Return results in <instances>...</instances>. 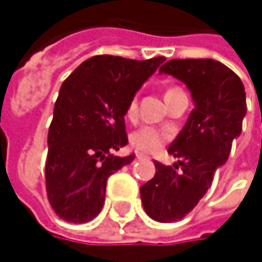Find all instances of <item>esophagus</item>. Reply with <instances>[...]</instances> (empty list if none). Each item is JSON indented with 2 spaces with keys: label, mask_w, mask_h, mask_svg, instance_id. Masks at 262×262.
I'll return each instance as SVG.
<instances>
[{
  "label": "esophagus",
  "mask_w": 262,
  "mask_h": 262,
  "mask_svg": "<svg viewBox=\"0 0 262 262\" xmlns=\"http://www.w3.org/2000/svg\"><path fill=\"white\" fill-rule=\"evenodd\" d=\"M135 158H136V159H141V158H144V155H142V153H136Z\"/></svg>",
  "instance_id": "obj_1"
}]
</instances>
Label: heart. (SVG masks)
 Masks as SVG:
<instances>
[{
    "instance_id": "heart-1",
    "label": "heart",
    "mask_w": 262,
    "mask_h": 262,
    "mask_svg": "<svg viewBox=\"0 0 262 262\" xmlns=\"http://www.w3.org/2000/svg\"><path fill=\"white\" fill-rule=\"evenodd\" d=\"M173 89H178V88H171V89H168V92ZM136 112H138V103L133 98L127 106L126 115H127V118L133 120L136 117ZM170 136H171L170 132L165 129H159L155 126H142L141 129H138L132 135L130 142L132 145L139 151L153 153V151H158L170 139Z\"/></svg>"
}]
</instances>
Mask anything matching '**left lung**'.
I'll return each instance as SVG.
<instances>
[{"mask_svg":"<svg viewBox=\"0 0 262 262\" xmlns=\"http://www.w3.org/2000/svg\"><path fill=\"white\" fill-rule=\"evenodd\" d=\"M159 73L183 81L194 109L168 153L178 164L155 161L156 174L141 186L145 212L156 222L173 223L192 211L211 188L214 174L231 153L246 115V92L239 77L212 59H173Z\"/></svg>","mask_w":262,"mask_h":262,"instance_id":"1","label":"left lung"}]
</instances>
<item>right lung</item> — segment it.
Returning a JSON list of instances; mask_svg holds the SVG:
<instances>
[{
	"label": "right lung",
	"mask_w": 262,
	"mask_h": 262,
	"mask_svg": "<svg viewBox=\"0 0 262 262\" xmlns=\"http://www.w3.org/2000/svg\"><path fill=\"white\" fill-rule=\"evenodd\" d=\"M164 60L94 56L62 83L45 162L48 202L62 220L86 223L100 214L109 176L135 158L111 155L129 142L127 106Z\"/></svg>",
	"instance_id": "1"
}]
</instances>
